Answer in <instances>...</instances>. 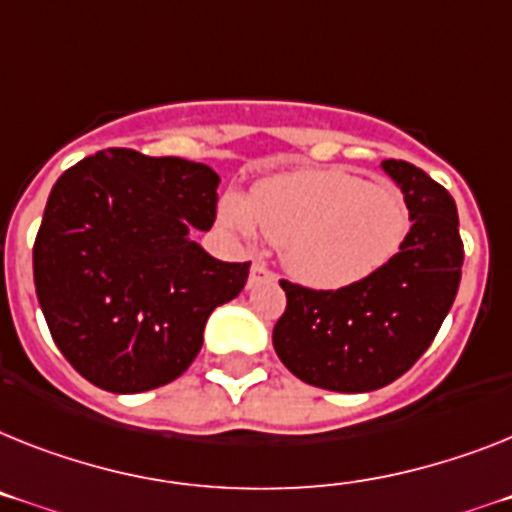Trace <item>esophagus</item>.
<instances>
[{"instance_id":"esophagus-1","label":"esophagus","mask_w":512,"mask_h":512,"mask_svg":"<svg viewBox=\"0 0 512 512\" xmlns=\"http://www.w3.org/2000/svg\"><path fill=\"white\" fill-rule=\"evenodd\" d=\"M273 270L268 268L265 263H260V260H255L252 263V270H249V286H257V283H265V281H273Z\"/></svg>"}]
</instances>
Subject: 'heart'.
<instances>
[{
  "mask_svg": "<svg viewBox=\"0 0 512 512\" xmlns=\"http://www.w3.org/2000/svg\"><path fill=\"white\" fill-rule=\"evenodd\" d=\"M221 218L234 234L281 247L296 281L312 289H346L380 273L411 231L406 197L341 169L289 171L263 179L244 197L229 195Z\"/></svg>",
  "mask_w": 512,
  "mask_h": 512,
  "instance_id": "1",
  "label": "heart"
}]
</instances>
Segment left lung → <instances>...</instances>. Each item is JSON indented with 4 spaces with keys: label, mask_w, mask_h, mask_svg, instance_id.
I'll return each instance as SVG.
<instances>
[{
    "label": "left lung",
    "mask_w": 512,
    "mask_h": 512,
    "mask_svg": "<svg viewBox=\"0 0 512 512\" xmlns=\"http://www.w3.org/2000/svg\"><path fill=\"white\" fill-rule=\"evenodd\" d=\"M411 210L401 252L346 289L281 281L286 309L273 349L291 375L336 393H369L409 372L458 294L463 242L450 192L409 161H382Z\"/></svg>",
    "instance_id": "8db88e82"
}]
</instances>
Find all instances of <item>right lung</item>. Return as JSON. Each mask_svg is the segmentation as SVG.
I'll use <instances>...</instances> for the list:
<instances>
[{
	"label": "right lung",
	"mask_w": 512,
	"mask_h": 512,
	"mask_svg": "<svg viewBox=\"0 0 512 512\" xmlns=\"http://www.w3.org/2000/svg\"><path fill=\"white\" fill-rule=\"evenodd\" d=\"M205 163L106 148L54 184L33 244V281L51 338L96 388L143 393L195 362L218 304L249 263H221L190 239L216 221Z\"/></svg>",
	"instance_id": "right-lung-1"
}]
</instances>
